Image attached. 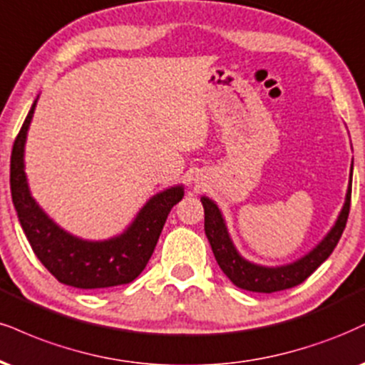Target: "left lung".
I'll return each mask as SVG.
<instances>
[{"instance_id":"8db88e82","label":"left lung","mask_w":365,"mask_h":365,"mask_svg":"<svg viewBox=\"0 0 365 365\" xmlns=\"http://www.w3.org/2000/svg\"><path fill=\"white\" fill-rule=\"evenodd\" d=\"M350 199H352V173H350V185L346 190L345 205L341 209L338 221L333 226V230L328 232L327 238L316 247L313 252L306 255L301 260L291 263V265L277 267V269H269V267L253 265L240 257L236 248L232 247L230 235H227L225 219L219 212L217 205L212 200L202 199L204 205V230L207 236L210 248H212L214 257L221 267V270L227 275V279L232 284L238 285L240 289L252 292H277L285 291L304 282L313 272L318 269L322 263L330 257L336 243L341 238L346 226V219L350 212Z\"/></svg>"}]
</instances>
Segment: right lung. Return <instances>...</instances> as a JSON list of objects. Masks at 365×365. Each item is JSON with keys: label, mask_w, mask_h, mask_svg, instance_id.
<instances>
[{"label": "right lung", "mask_w": 365, "mask_h": 365, "mask_svg": "<svg viewBox=\"0 0 365 365\" xmlns=\"http://www.w3.org/2000/svg\"><path fill=\"white\" fill-rule=\"evenodd\" d=\"M35 100L11 149L10 187L19 221L42 265L66 285L103 289L129 284L148 265L171 207L183 188L173 187L153 197L124 235L108 241H83L56 226L30 197L24 171V146Z\"/></svg>", "instance_id": "1"}]
</instances>
